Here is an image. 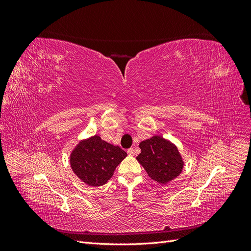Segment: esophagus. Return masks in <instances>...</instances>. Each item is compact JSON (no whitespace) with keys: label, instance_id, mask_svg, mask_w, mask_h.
Returning <instances> with one entry per match:
<instances>
[{"label":"esophagus","instance_id":"esophagus-1","mask_svg":"<svg viewBox=\"0 0 251 251\" xmlns=\"http://www.w3.org/2000/svg\"><path fill=\"white\" fill-rule=\"evenodd\" d=\"M127 154H128V156H134V154H135V151H134V149H128L127 150Z\"/></svg>","mask_w":251,"mask_h":251}]
</instances>
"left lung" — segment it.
<instances>
[{
  "label": "left lung",
  "mask_w": 251,
  "mask_h": 251,
  "mask_svg": "<svg viewBox=\"0 0 251 251\" xmlns=\"http://www.w3.org/2000/svg\"><path fill=\"white\" fill-rule=\"evenodd\" d=\"M139 148L141 153L136 159L149 176L159 183H168L183 170L184 162L177 147L162 136H153L141 141Z\"/></svg>",
  "instance_id": "8db88e82"
}]
</instances>
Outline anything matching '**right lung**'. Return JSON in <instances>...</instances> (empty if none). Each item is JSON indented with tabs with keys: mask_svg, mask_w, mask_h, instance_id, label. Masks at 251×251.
Segmentation results:
<instances>
[{
	"mask_svg": "<svg viewBox=\"0 0 251 251\" xmlns=\"http://www.w3.org/2000/svg\"><path fill=\"white\" fill-rule=\"evenodd\" d=\"M126 157L118 146L102 140L94 135L81 140L70 155L74 174L90 186H101L113 176L116 166Z\"/></svg>",
	"mask_w": 251,
	"mask_h": 251,
	"instance_id": "obj_1",
	"label": "right lung"
}]
</instances>
